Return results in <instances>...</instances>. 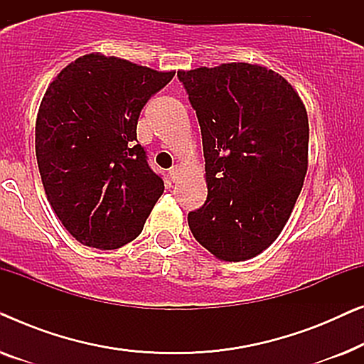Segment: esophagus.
<instances>
[{
	"instance_id": "1",
	"label": "esophagus",
	"mask_w": 364,
	"mask_h": 364,
	"mask_svg": "<svg viewBox=\"0 0 364 364\" xmlns=\"http://www.w3.org/2000/svg\"><path fill=\"white\" fill-rule=\"evenodd\" d=\"M168 173H171V178H172V181H173V182H176V181H177V178H178V177H181V173H182V171H181V167H178V166H176V167H172V168H171V172H168Z\"/></svg>"
}]
</instances>
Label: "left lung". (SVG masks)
<instances>
[{
	"label": "left lung",
	"mask_w": 364,
	"mask_h": 364,
	"mask_svg": "<svg viewBox=\"0 0 364 364\" xmlns=\"http://www.w3.org/2000/svg\"><path fill=\"white\" fill-rule=\"evenodd\" d=\"M177 76L202 132L207 200L188 213L196 240L223 262L267 250L291 215L308 168V114L280 74L223 63Z\"/></svg>",
	"instance_id": "8db88e82"
}]
</instances>
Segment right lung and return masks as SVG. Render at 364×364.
I'll use <instances>...</instances> for the list:
<instances>
[{
  "mask_svg": "<svg viewBox=\"0 0 364 364\" xmlns=\"http://www.w3.org/2000/svg\"><path fill=\"white\" fill-rule=\"evenodd\" d=\"M173 74L89 53L49 82L36 117L38 167L54 213L82 245L132 242L162 196L136 144L137 119Z\"/></svg>",
  "mask_w": 364,
  "mask_h": 364,
  "instance_id": "add662e5",
  "label": "right lung"
}]
</instances>
